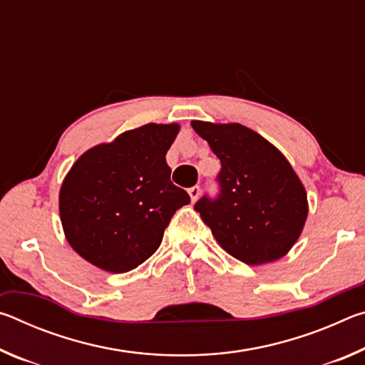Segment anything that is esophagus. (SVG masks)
Here are the masks:
<instances>
[{
  "label": "esophagus",
  "mask_w": 365,
  "mask_h": 365,
  "mask_svg": "<svg viewBox=\"0 0 365 365\" xmlns=\"http://www.w3.org/2000/svg\"><path fill=\"white\" fill-rule=\"evenodd\" d=\"M188 195H190V197H191V201H196L197 197H200V195H201V188L200 187H191L190 190H188Z\"/></svg>",
  "instance_id": "34e87169"
}]
</instances>
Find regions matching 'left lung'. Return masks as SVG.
<instances>
[{
    "label": "left lung",
    "mask_w": 365,
    "mask_h": 365,
    "mask_svg": "<svg viewBox=\"0 0 365 365\" xmlns=\"http://www.w3.org/2000/svg\"><path fill=\"white\" fill-rule=\"evenodd\" d=\"M220 159V195L195 205L220 248L248 265L277 261L304 228L307 193L288 159L242 123L191 120Z\"/></svg>",
    "instance_id": "left-lung-1"
}]
</instances>
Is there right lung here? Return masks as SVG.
I'll return each instance as SVG.
<instances>
[{
  "label": "right lung",
  "mask_w": 365,
  "mask_h": 365,
  "mask_svg": "<svg viewBox=\"0 0 365 365\" xmlns=\"http://www.w3.org/2000/svg\"><path fill=\"white\" fill-rule=\"evenodd\" d=\"M178 123H146L80 156L59 190V217L72 250L95 267L123 274L151 257L177 209L165 154Z\"/></svg>",
  "instance_id": "right-lung-1"
}]
</instances>
